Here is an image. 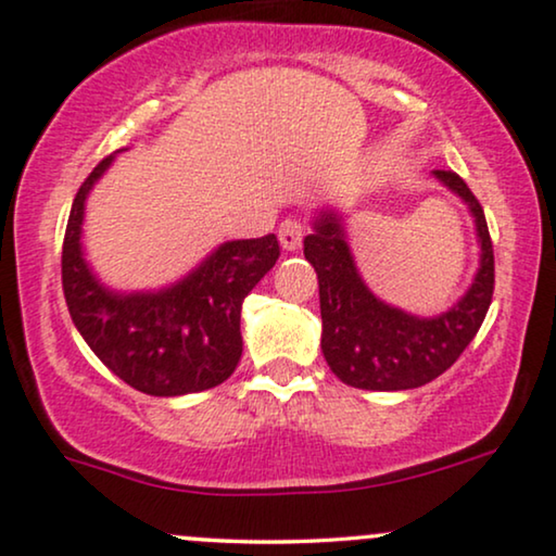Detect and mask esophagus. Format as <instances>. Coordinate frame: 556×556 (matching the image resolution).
Instances as JSON below:
<instances>
[{"mask_svg": "<svg viewBox=\"0 0 556 556\" xmlns=\"http://www.w3.org/2000/svg\"><path fill=\"white\" fill-rule=\"evenodd\" d=\"M278 240L280 248L293 252L301 248V240H304V225L299 219H286L283 225L278 227Z\"/></svg>", "mask_w": 556, "mask_h": 556, "instance_id": "esophagus-1", "label": "esophagus"}]
</instances>
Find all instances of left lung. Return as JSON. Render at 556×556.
<instances>
[{
	"instance_id": "left-lung-1",
	"label": "left lung",
	"mask_w": 556,
	"mask_h": 556,
	"mask_svg": "<svg viewBox=\"0 0 556 556\" xmlns=\"http://www.w3.org/2000/svg\"><path fill=\"white\" fill-rule=\"evenodd\" d=\"M434 178L470 208L480 242V268L472 286L439 316L403 312L365 286L337 208H321L314 216V232L304 240V255L319 278L324 359L352 388L408 391L431 383L457 363L488 314L495 261L485 214L457 173L434 170Z\"/></svg>"
}]
</instances>
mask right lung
<instances>
[{"label":"right lung","instance_id":"add662e5","mask_svg":"<svg viewBox=\"0 0 556 556\" xmlns=\"http://www.w3.org/2000/svg\"><path fill=\"white\" fill-rule=\"evenodd\" d=\"M114 155L78 189L63 237V295L76 329L117 378L148 395L199 393L225 383L242 357V301L276 265V235L219 244L161 291L106 288L84 257L86 199Z\"/></svg>","mask_w":556,"mask_h":556}]
</instances>
